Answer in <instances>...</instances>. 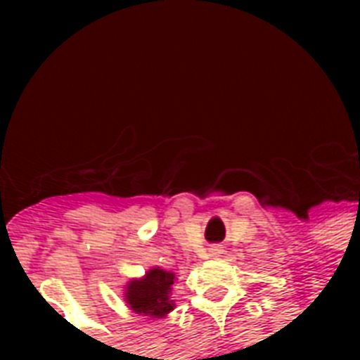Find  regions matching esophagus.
<instances>
[{"label":"esophagus","mask_w":360,"mask_h":360,"mask_svg":"<svg viewBox=\"0 0 360 360\" xmlns=\"http://www.w3.org/2000/svg\"><path fill=\"white\" fill-rule=\"evenodd\" d=\"M224 252V248L220 245H213V246H209V256L211 257H219L220 254Z\"/></svg>","instance_id":"esophagus-1"}]
</instances>
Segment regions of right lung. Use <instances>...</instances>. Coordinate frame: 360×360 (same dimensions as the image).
<instances>
[{
	"label": "right lung",
	"instance_id": "add662e5",
	"mask_svg": "<svg viewBox=\"0 0 360 360\" xmlns=\"http://www.w3.org/2000/svg\"><path fill=\"white\" fill-rule=\"evenodd\" d=\"M175 273L160 267H151L141 278H132L123 290L124 302L129 310L153 319L166 318L175 308L172 299V285Z\"/></svg>",
	"mask_w": 360,
	"mask_h": 360
}]
</instances>
